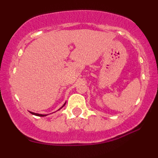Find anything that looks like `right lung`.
Masks as SVG:
<instances>
[{
    "mask_svg": "<svg viewBox=\"0 0 158 158\" xmlns=\"http://www.w3.org/2000/svg\"><path fill=\"white\" fill-rule=\"evenodd\" d=\"M65 104H66V102H65V103H64V104H63V106H62V107H61L60 108V109H59L58 110H60V109H62V108L63 107L64 105H65ZM30 113H31L32 114V115H37V116H46V115H43V114H38V113H33V112H30Z\"/></svg>",
    "mask_w": 158,
    "mask_h": 158,
    "instance_id": "right-lung-1",
    "label": "right lung"
}]
</instances>
